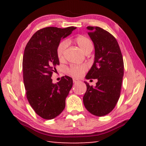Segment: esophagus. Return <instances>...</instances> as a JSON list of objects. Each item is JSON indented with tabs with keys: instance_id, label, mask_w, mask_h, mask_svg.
Listing matches in <instances>:
<instances>
[{
	"instance_id": "1",
	"label": "esophagus",
	"mask_w": 146,
	"mask_h": 146,
	"mask_svg": "<svg viewBox=\"0 0 146 146\" xmlns=\"http://www.w3.org/2000/svg\"><path fill=\"white\" fill-rule=\"evenodd\" d=\"M73 83H77L78 82V80H76V79H75V78H73Z\"/></svg>"
}]
</instances>
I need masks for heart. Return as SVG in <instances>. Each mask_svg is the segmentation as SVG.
Wrapping results in <instances>:
<instances>
[{
  "instance_id": "1",
  "label": "heart",
  "mask_w": 146,
  "mask_h": 146,
  "mask_svg": "<svg viewBox=\"0 0 146 146\" xmlns=\"http://www.w3.org/2000/svg\"><path fill=\"white\" fill-rule=\"evenodd\" d=\"M73 42L78 46L80 50L85 54L90 53L93 49V44L92 41L86 36L78 35L74 38ZM66 47H67V42L66 41L60 42L57 46L56 55H57L58 60L60 61H62L64 60V53H65ZM86 70H87V67L85 65L73 66L67 68L66 72L68 75H70L73 78H79L84 74Z\"/></svg>"
}]
</instances>
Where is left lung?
I'll return each mask as SVG.
<instances>
[{"instance_id": "1", "label": "left lung", "mask_w": 146, "mask_h": 146, "mask_svg": "<svg viewBox=\"0 0 146 146\" xmlns=\"http://www.w3.org/2000/svg\"><path fill=\"white\" fill-rule=\"evenodd\" d=\"M95 46V61L86 79H97L95 87L86 82L83 102L89 112L98 117L108 115L120 98L123 76V61L116 38L100 27L88 26Z\"/></svg>"}]
</instances>
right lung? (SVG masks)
<instances>
[{"label":"right lung","mask_w":146,"mask_h":146,"mask_svg":"<svg viewBox=\"0 0 146 146\" xmlns=\"http://www.w3.org/2000/svg\"><path fill=\"white\" fill-rule=\"evenodd\" d=\"M75 28L47 27L39 29L24 49L23 70L26 97L35 112L44 119H53L62 112L73 86L70 76H62L57 84H53L51 77L60 64L57 46Z\"/></svg>","instance_id":"obj_1"}]
</instances>
